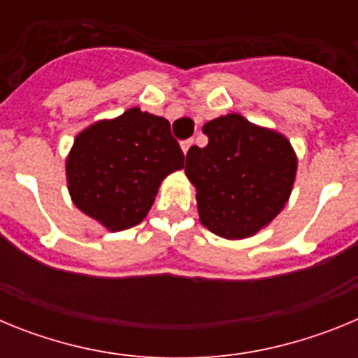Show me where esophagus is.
Wrapping results in <instances>:
<instances>
[{"label": "esophagus", "mask_w": 358, "mask_h": 358, "mask_svg": "<svg viewBox=\"0 0 358 358\" xmlns=\"http://www.w3.org/2000/svg\"><path fill=\"white\" fill-rule=\"evenodd\" d=\"M192 145H194V140H192V138H189V140H185V141H182V143H181L182 152H185V154H186V152L189 150V147H192Z\"/></svg>", "instance_id": "esophagus-1"}]
</instances>
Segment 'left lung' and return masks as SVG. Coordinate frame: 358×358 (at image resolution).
I'll return each instance as SVG.
<instances>
[{
	"label": "left lung",
	"mask_w": 358,
	"mask_h": 358,
	"mask_svg": "<svg viewBox=\"0 0 358 358\" xmlns=\"http://www.w3.org/2000/svg\"><path fill=\"white\" fill-rule=\"evenodd\" d=\"M206 147H189L185 172L197 188L201 222L224 238H245L285 206L296 177L289 141L240 115L202 127Z\"/></svg>",
	"instance_id": "1"
}]
</instances>
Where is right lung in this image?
<instances>
[{"instance_id":"obj_1","label":"right lung","mask_w":358,"mask_h":358,"mask_svg":"<svg viewBox=\"0 0 358 358\" xmlns=\"http://www.w3.org/2000/svg\"><path fill=\"white\" fill-rule=\"evenodd\" d=\"M185 166V154L161 116L125 110L77 136L66 163L75 206L110 231L140 224L164 177Z\"/></svg>"}]
</instances>
